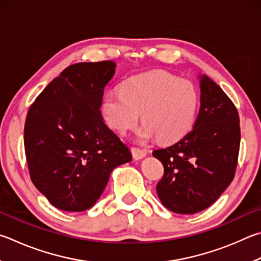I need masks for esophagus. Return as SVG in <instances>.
I'll list each match as a JSON object with an SVG mask.
<instances>
[{
    "label": "esophagus",
    "instance_id": "34e87169",
    "mask_svg": "<svg viewBox=\"0 0 261 261\" xmlns=\"http://www.w3.org/2000/svg\"><path fill=\"white\" fill-rule=\"evenodd\" d=\"M131 153H132V156H134V159L141 160L147 155V150L144 148H139V147H132Z\"/></svg>",
    "mask_w": 261,
    "mask_h": 261
}]
</instances>
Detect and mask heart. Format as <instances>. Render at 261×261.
Segmentation results:
<instances>
[{"mask_svg": "<svg viewBox=\"0 0 261 261\" xmlns=\"http://www.w3.org/2000/svg\"><path fill=\"white\" fill-rule=\"evenodd\" d=\"M197 93L186 80L164 70L136 75L121 84V92L105 94L101 112L108 125L125 134L137 125L141 114L140 140L158 137L176 141L191 129L196 114Z\"/></svg>", "mask_w": 261, "mask_h": 261, "instance_id": "b5f03b06", "label": "heart"}]
</instances>
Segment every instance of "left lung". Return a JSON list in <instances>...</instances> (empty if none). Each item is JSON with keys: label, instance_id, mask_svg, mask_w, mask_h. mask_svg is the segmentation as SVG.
<instances>
[{"label": "left lung", "instance_id": "1", "mask_svg": "<svg viewBox=\"0 0 261 261\" xmlns=\"http://www.w3.org/2000/svg\"><path fill=\"white\" fill-rule=\"evenodd\" d=\"M201 107L192 131L153 151L164 167L156 192L170 211L193 215L213 204L235 176L240 118L234 103L206 75H200Z\"/></svg>", "mask_w": 261, "mask_h": 261}]
</instances>
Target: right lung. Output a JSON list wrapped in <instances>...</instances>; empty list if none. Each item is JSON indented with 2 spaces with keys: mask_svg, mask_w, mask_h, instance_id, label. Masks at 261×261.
Segmentation results:
<instances>
[{
  "mask_svg": "<svg viewBox=\"0 0 261 261\" xmlns=\"http://www.w3.org/2000/svg\"><path fill=\"white\" fill-rule=\"evenodd\" d=\"M115 68L112 60L69 66L28 111L23 144L31 179L60 210L90 209L113 170L132 160L100 113Z\"/></svg>",
  "mask_w": 261,
  "mask_h": 261,
  "instance_id": "obj_1",
  "label": "right lung"
}]
</instances>
